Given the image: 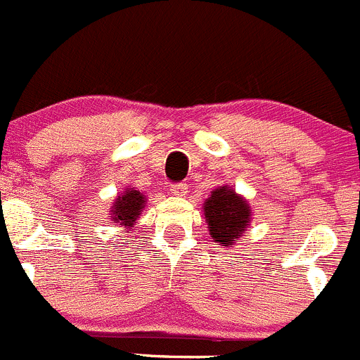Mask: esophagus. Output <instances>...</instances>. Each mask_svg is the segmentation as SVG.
Masks as SVG:
<instances>
[{
  "instance_id": "34e87169",
  "label": "esophagus",
  "mask_w": 360,
  "mask_h": 360,
  "mask_svg": "<svg viewBox=\"0 0 360 360\" xmlns=\"http://www.w3.org/2000/svg\"><path fill=\"white\" fill-rule=\"evenodd\" d=\"M172 194L176 195V198H184L185 194H187V185L185 184H176V185H172Z\"/></svg>"
}]
</instances>
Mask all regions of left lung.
<instances>
[{
	"instance_id": "1",
	"label": "left lung",
	"mask_w": 360,
	"mask_h": 360,
	"mask_svg": "<svg viewBox=\"0 0 360 360\" xmlns=\"http://www.w3.org/2000/svg\"><path fill=\"white\" fill-rule=\"evenodd\" d=\"M210 236L222 247L234 245L250 226L252 208L247 199L229 185H220L210 192L202 205Z\"/></svg>"
}]
</instances>
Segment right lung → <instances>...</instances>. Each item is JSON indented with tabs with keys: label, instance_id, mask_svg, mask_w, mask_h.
Wrapping results in <instances>:
<instances>
[{
	"label": "right lung",
	"instance_id": "right-lung-1",
	"mask_svg": "<svg viewBox=\"0 0 360 360\" xmlns=\"http://www.w3.org/2000/svg\"><path fill=\"white\" fill-rule=\"evenodd\" d=\"M145 206H147V198L143 192L136 191L134 187H126L124 192L117 194L115 201H113L112 210H110V220L115 226L126 227L129 231L136 226Z\"/></svg>",
	"mask_w": 360,
	"mask_h": 360
}]
</instances>
